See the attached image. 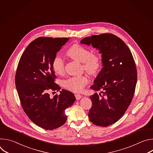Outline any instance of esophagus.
<instances>
[{
    "label": "esophagus",
    "mask_w": 153,
    "mask_h": 153,
    "mask_svg": "<svg viewBox=\"0 0 153 153\" xmlns=\"http://www.w3.org/2000/svg\"><path fill=\"white\" fill-rule=\"evenodd\" d=\"M75 97H76V99L77 100H79V99H81V97H82V96L80 95V94H75Z\"/></svg>",
    "instance_id": "1"
}]
</instances>
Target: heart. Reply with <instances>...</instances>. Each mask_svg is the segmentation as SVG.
I'll use <instances>...</instances> for the list:
<instances>
[{
  "label": "heart",
  "instance_id": "1",
  "mask_svg": "<svg viewBox=\"0 0 153 153\" xmlns=\"http://www.w3.org/2000/svg\"><path fill=\"white\" fill-rule=\"evenodd\" d=\"M67 54L75 61L82 63L84 70L91 75L97 74L102 64V56L97 52L91 53L88 48L79 44H74L67 51ZM53 71L59 75H62L65 71V63L59 54H56L52 61ZM88 79L86 76H74L64 80L63 86L67 90L80 93L83 91Z\"/></svg>",
  "mask_w": 153,
  "mask_h": 153
}]
</instances>
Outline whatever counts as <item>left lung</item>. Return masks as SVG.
Instances as JSON below:
<instances>
[{
    "mask_svg": "<svg viewBox=\"0 0 153 153\" xmlns=\"http://www.w3.org/2000/svg\"><path fill=\"white\" fill-rule=\"evenodd\" d=\"M81 43L91 45L102 54L103 68L90 87L102 91L90 96V121L108 126L118 121L131 102L137 83V69L131 52L117 36L104 33L86 37Z\"/></svg>",
    "mask_w": 153,
    "mask_h": 153,
    "instance_id": "1",
    "label": "left lung"
}]
</instances>
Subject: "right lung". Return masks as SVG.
I'll return each instance as SVG.
<instances>
[{"instance_id":"add662e5","label":"right lung","mask_w":153,"mask_h":153,"mask_svg":"<svg viewBox=\"0 0 153 153\" xmlns=\"http://www.w3.org/2000/svg\"><path fill=\"white\" fill-rule=\"evenodd\" d=\"M69 39L37 38L23 53L16 70L15 83L22 107L33 123L48 130L66 122L65 111L76 100L73 93L65 90L53 98L49 94L60 90L54 82L56 76L51 64L56 53Z\"/></svg>"}]
</instances>
